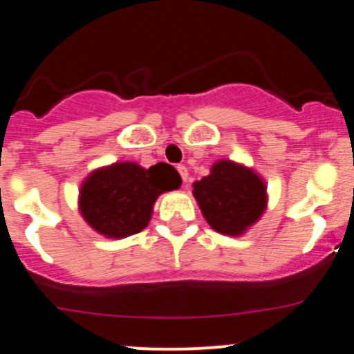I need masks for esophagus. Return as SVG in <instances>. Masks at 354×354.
<instances>
[{
    "label": "esophagus",
    "instance_id": "34e87169",
    "mask_svg": "<svg viewBox=\"0 0 354 354\" xmlns=\"http://www.w3.org/2000/svg\"><path fill=\"white\" fill-rule=\"evenodd\" d=\"M178 173L181 174V178H183V183H186L188 181V168H186V166H178Z\"/></svg>",
    "mask_w": 354,
    "mask_h": 354
}]
</instances>
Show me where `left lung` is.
Returning <instances> with one entry per match:
<instances>
[{
	"mask_svg": "<svg viewBox=\"0 0 354 354\" xmlns=\"http://www.w3.org/2000/svg\"><path fill=\"white\" fill-rule=\"evenodd\" d=\"M206 223L226 236H241L268 206L266 183L253 168L231 160H218L209 174L193 183Z\"/></svg>",
	"mask_w": 354,
	"mask_h": 354,
	"instance_id": "obj_1",
	"label": "left lung"
}]
</instances>
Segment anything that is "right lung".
<instances>
[{"label":"right lung","instance_id":"right-lung-1","mask_svg":"<svg viewBox=\"0 0 354 354\" xmlns=\"http://www.w3.org/2000/svg\"><path fill=\"white\" fill-rule=\"evenodd\" d=\"M180 186L181 178L171 165L143 168L135 161H116L84 178L78 208L96 233L121 239L143 231L158 196Z\"/></svg>","mask_w":354,"mask_h":354}]
</instances>
